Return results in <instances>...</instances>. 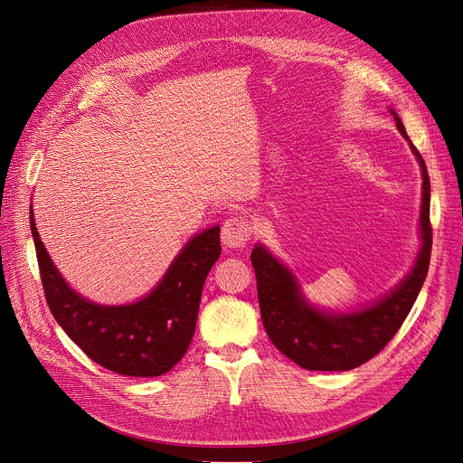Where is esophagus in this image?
<instances>
[{
	"mask_svg": "<svg viewBox=\"0 0 463 463\" xmlns=\"http://www.w3.org/2000/svg\"><path fill=\"white\" fill-rule=\"evenodd\" d=\"M252 235L250 222L243 216H232L222 224V243L230 249H241L249 243Z\"/></svg>",
	"mask_w": 463,
	"mask_h": 463,
	"instance_id": "esophagus-1",
	"label": "esophagus"
}]
</instances>
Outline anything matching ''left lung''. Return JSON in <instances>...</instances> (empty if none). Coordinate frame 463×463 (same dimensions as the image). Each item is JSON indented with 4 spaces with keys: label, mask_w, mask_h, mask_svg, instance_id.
<instances>
[{
    "label": "left lung",
    "mask_w": 463,
    "mask_h": 463,
    "mask_svg": "<svg viewBox=\"0 0 463 463\" xmlns=\"http://www.w3.org/2000/svg\"><path fill=\"white\" fill-rule=\"evenodd\" d=\"M393 118L420 162L424 177L420 213L422 249L412 271L398 288L364 311L327 315L307 305L292 273L266 249L256 245L250 254L266 334L284 356L303 369L348 371L377 356L398 334L426 280L431 256L430 177L422 154L411 143L400 117L393 113Z\"/></svg>",
    "instance_id": "8db88e82"
}]
</instances>
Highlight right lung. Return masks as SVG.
Masks as SVG:
<instances>
[{
    "mask_svg": "<svg viewBox=\"0 0 463 463\" xmlns=\"http://www.w3.org/2000/svg\"><path fill=\"white\" fill-rule=\"evenodd\" d=\"M30 228L49 309L88 358L128 377H160L181 362L194 337L205 279L222 250L218 226L192 237L145 299L122 307L77 296L43 247L32 213Z\"/></svg>",
    "mask_w": 463,
    "mask_h": 463,
    "instance_id": "obj_1",
    "label": "right lung"
}]
</instances>
